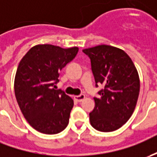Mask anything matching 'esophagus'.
Wrapping results in <instances>:
<instances>
[{
  "label": "esophagus",
  "instance_id": "esophagus-1",
  "mask_svg": "<svg viewBox=\"0 0 157 157\" xmlns=\"http://www.w3.org/2000/svg\"><path fill=\"white\" fill-rule=\"evenodd\" d=\"M74 98L76 101L81 102V101H82L83 100L85 99V95H84V94H80V95H77V96H75Z\"/></svg>",
  "mask_w": 157,
  "mask_h": 157
}]
</instances>
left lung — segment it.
Masks as SVG:
<instances>
[{"label":"left lung","mask_w":157,"mask_h":157,"mask_svg":"<svg viewBox=\"0 0 157 157\" xmlns=\"http://www.w3.org/2000/svg\"><path fill=\"white\" fill-rule=\"evenodd\" d=\"M90 59L95 87H104L94 97L95 106L89 113L90 124L97 131H116L126 123L136 107L140 81L137 70L125 52L110 45L82 50Z\"/></svg>","instance_id":"1"}]
</instances>
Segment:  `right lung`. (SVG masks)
<instances>
[{
  "instance_id": "add662e5",
  "label": "right lung",
  "mask_w": 157,
  "mask_h": 157,
  "mask_svg": "<svg viewBox=\"0 0 157 157\" xmlns=\"http://www.w3.org/2000/svg\"><path fill=\"white\" fill-rule=\"evenodd\" d=\"M77 52V47L38 44L20 62L14 79L16 100L25 119L38 132L57 134L69 124L74 101L55 85L61 70Z\"/></svg>"
}]
</instances>
